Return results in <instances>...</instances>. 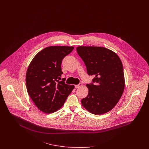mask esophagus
Masks as SVG:
<instances>
[{"label": "esophagus", "mask_w": 149, "mask_h": 149, "mask_svg": "<svg viewBox=\"0 0 149 149\" xmlns=\"http://www.w3.org/2000/svg\"><path fill=\"white\" fill-rule=\"evenodd\" d=\"M82 85H83V84H82L81 83H80L79 84L75 85V88H76V89H77V88H80V86H81Z\"/></svg>", "instance_id": "34e87169"}]
</instances>
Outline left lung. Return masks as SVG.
<instances>
[{
  "label": "left lung",
  "instance_id": "1",
  "mask_svg": "<svg viewBox=\"0 0 149 149\" xmlns=\"http://www.w3.org/2000/svg\"><path fill=\"white\" fill-rule=\"evenodd\" d=\"M76 50L88 75L95 76L92 83L86 85L88 94L81 100L82 105L93 114L105 113L115 106L124 91L122 61L115 52L106 47L79 46Z\"/></svg>",
  "mask_w": 149,
  "mask_h": 149
}]
</instances>
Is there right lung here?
<instances>
[{"mask_svg":"<svg viewBox=\"0 0 149 149\" xmlns=\"http://www.w3.org/2000/svg\"><path fill=\"white\" fill-rule=\"evenodd\" d=\"M73 46H49L38 53L29 65L26 75L27 92L37 108L50 113L64 105L74 89L65 83L61 65L64 57L72 52Z\"/></svg>","mask_w":149,"mask_h":149,"instance_id":"right-lung-1","label":"right lung"}]
</instances>
